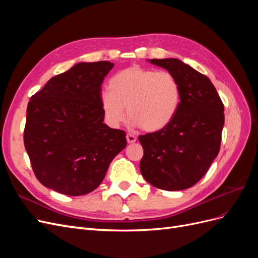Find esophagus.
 I'll return each instance as SVG.
<instances>
[{"label":"esophagus","instance_id":"34e87169","mask_svg":"<svg viewBox=\"0 0 258 258\" xmlns=\"http://www.w3.org/2000/svg\"><path fill=\"white\" fill-rule=\"evenodd\" d=\"M126 138H127V142L129 144H132V143H135L137 141V137L134 136V135H131V134H127Z\"/></svg>","mask_w":258,"mask_h":258}]
</instances>
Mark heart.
<instances>
[{"label": "heart", "mask_w": 258, "mask_h": 258, "mask_svg": "<svg viewBox=\"0 0 258 258\" xmlns=\"http://www.w3.org/2000/svg\"><path fill=\"white\" fill-rule=\"evenodd\" d=\"M101 96L106 121L118 126L127 115L135 126L148 132L166 128L175 117L181 103V88L167 71L132 66L117 72Z\"/></svg>", "instance_id": "obj_1"}]
</instances>
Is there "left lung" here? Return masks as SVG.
Listing matches in <instances>:
<instances>
[{"label": "left lung", "mask_w": 258, "mask_h": 258, "mask_svg": "<svg viewBox=\"0 0 258 258\" xmlns=\"http://www.w3.org/2000/svg\"><path fill=\"white\" fill-rule=\"evenodd\" d=\"M178 82L181 103L166 128L139 137L140 170L163 190H183L199 182L221 148L224 104L209 77L174 58L152 59Z\"/></svg>", "instance_id": "obj_1"}]
</instances>
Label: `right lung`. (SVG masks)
Instances as JSON below:
<instances>
[{
  "label": "right lung",
  "instance_id": "1",
  "mask_svg": "<svg viewBox=\"0 0 258 258\" xmlns=\"http://www.w3.org/2000/svg\"><path fill=\"white\" fill-rule=\"evenodd\" d=\"M113 67L108 61L81 62L31 97L23 142L45 187L68 196L91 192L126 147V132L103 123L101 84Z\"/></svg>",
  "mask_w": 258,
  "mask_h": 258
}]
</instances>
